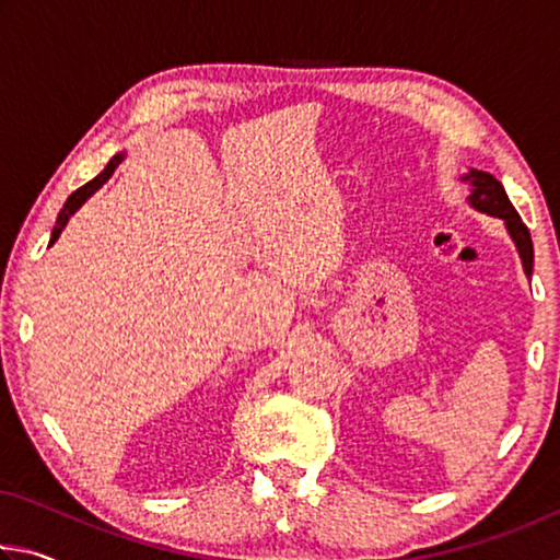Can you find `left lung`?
Returning <instances> with one entry per match:
<instances>
[{
  "label": "left lung",
  "mask_w": 560,
  "mask_h": 560,
  "mask_svg": "<svg viewBox=\"0 0 560 560\" xmlns=\"http://www.w3.org/2000/svg\"><path fill=\"white\" fill-rule=\"evenodd\" d=\"M464 179H471V187H474L469 195L471 207H477V210L494 214V217H499V220L506 222V230L511 236H514V242L518 246L526 277H530V271H534V242H530L528 226L521 222V217L514 210V205L509 202L504 185H501L494 175L481 173V170H471V173Z\"/></svg>",
  "instance_id": "8db88e82"
}]
</instances>
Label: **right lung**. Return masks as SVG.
<instances>
[{"mask_svg":"<svg viewBox=\"0 0 560 560\" xmlns=\"http://www.w3.org/2000/svg\"><path fill=\"white\" fill-rule=\"evenodd\" d=\"M120 160H122V155H116L106 167H103L101 175H96V177L91 179V183H86L83 187L75 189V192H71V197H69V200H66V205H63V210L59 212V220H56V226H54V232H51V242H49V244H54L56 240H59V234H61V230L66 226V222H69V217H71L75 210H79V207H81L83 202H86L89 197H91L93 192H96V189H98L103 183H106V179L113 175V170L118 167Z\"/></svg>","mask_w":560,"mask_h":560,"instance_id":"right-lung-1","label":"right lung"}]
</instances>
